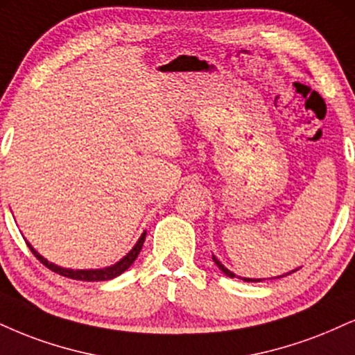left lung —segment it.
I'll return each mask as SVG.
<instances>
[{
    "instance_id": "obj_1",
    "label": "left lung",
    "mask_w": 355,
    "mask_h": 355,
    "mask_svg": "<svg viewBox=\"0 0 355 355\" xmlns=\"http://www.w3.org/2000/svg\"><path fill=\"white\" fill-rule=\"evenodd\" d=\"M213 261H215L216 266H218L220 270L223 271L226 276H230V277H236V275H234V272H232L230 270H226V268L223 266V264H221V263L218 261V258H216V256H213ZM294 271H297V270H294ZM294 271H293V272H294ZM288 275H291V272H288ZM279 277H281V276H279ZM240 279L246 281V283H259V281H261V279H253V277H240Z\"/></svg>"
}]
</instances>
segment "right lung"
Masks as SVG:
<instances>
[{"mask_svg":"<svg viewBox=\"0 0 355 355\" xmlns=\"http://www.w3.org/2000/svg\"><path fill=\"white\" fill-rule=\"evenodd\" d=\"M145 234L147 233L144 232L142 236L139 238V241L135 243V246L132 248L129 253L123 256L121 261H117L109 268H102V270H67V268H61V266H58V264L49 263L46 258H42V256L37 253V251L34 250L31 245H29V243H28V246H29V250L33 251V254L36 256V258L40 259V261L44 264L46 268H49L51 271L58 272V275H61L64 277H71V279H78V281H109V279H114V277H117L119 275H122L123 271L129 270V268L132 266V263L135 261V258L139 256L140 250H142L144 241H145Z\"/></svg>","mask_w":355,"mask_h":355,"instance_id":"obj_1","label":"right lung"}]
</instances>
